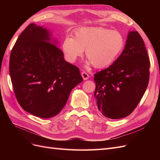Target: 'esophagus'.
Segmentation results:
<instances>
[{
	"mask_svg": "<svg viewBox=\"0 0 160 160\" xmlns=\"http://www.w3.org/2000/svg\"><path fill=\"white\" fill-rule=\"evenodd\" d=\"M81 76H82V77H83V80H87V79H88V78H89V75L84 71L81 72Z\"/></svg>",
	"mask_w": 160,
	"mask_h": 160,
	"instance_id": "34e87169",
	"label": "esophagus"
}]
</instances>
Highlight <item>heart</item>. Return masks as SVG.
<instances>
[{
  "label": "heart",
  "mask_w": 160,
  "mask_h": 160,
  "mask_svg": "<svg viewBox=\"0 0 160 160\" xmlns=\"http://www.w3.org/2000/svg\"><path fill=\"white\" fill-rule=\"evenodd\" d=\"M124 45V38L118 31L103 27H83L77 30L72 38H65L62 50L71 62L76 61L85 50L87 64L103 69L113 63Z\"/></svg>",
  "instance_id": "heart-1"
}]
</instances>
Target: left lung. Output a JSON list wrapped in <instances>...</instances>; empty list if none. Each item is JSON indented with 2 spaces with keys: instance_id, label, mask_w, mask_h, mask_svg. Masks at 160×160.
Instances as JSON below:
<instances>
[{
  "instance_id": "left-lung-1",
  "label": "left lung",
  "mask_w": 160,
  "mask_h": 160,
  "mask_svg": "<svg viewBox=\"0 0 160 160\" xmlns=\"http://www.w3.org/2000/svg\"><path fill=\"white\" fill-rule=\"evenodd\" d=\"M149 66L142 37L138 31L129 32L121 55L94 75L96 105L105 117L122 119L133 112L148 85Z\"/></svg>"
}]
</instances>
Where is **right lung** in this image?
I'll return each mask as SVG.
<instances>
[{
  "label": "right lung",
  "instance_id": "obj_1",
  "mask_svg": "<svg viewBox=\"0 0 160 160\" xmlns=\"http://www.w3.org/2000/svg\"><path fill=\"white\" fill-rule=\"evenodd\" d=\"M46 28L34 23L18 37L9 72L18 103L41 118H50L65 105L71 90L83 81L78 67L67 62Z\"/></svg>",
  "mask_w": 160,
  "mask_h": 160
}]
</instances>
